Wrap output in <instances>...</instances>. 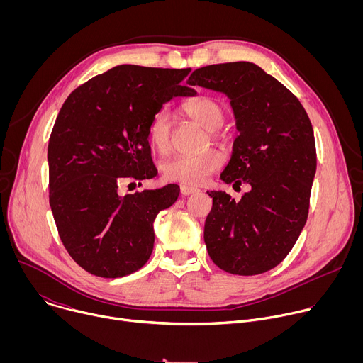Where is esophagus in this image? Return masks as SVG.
Returning <instances> with one entry per match:
<instances>
[{"label":"esophagus","mask_w":363,"mask_h":363,"mask_svg":"<svg viewBox=\"0 0 363 363\" xmlns=\"http://www.w3.org/2000/svg\"><path fill=\"white\" fill-rule=\"evenodd\" d=\"M196 192H199V189H198V188H195V186L181 185V194H182L184 196H186V195H191V194H196Z\"/></svg>","instance_id":"obj_1"}]
</instances>
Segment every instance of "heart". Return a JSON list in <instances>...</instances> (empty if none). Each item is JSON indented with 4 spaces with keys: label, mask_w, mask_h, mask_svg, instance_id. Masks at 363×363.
I'll use <instances>...</instances> for the list:
<instances>
[{
    "label": "heart",
    "mask_w": 363,
    "mask_h": 363,
    "mask_svg": "<svg viewBox=\"0 0 363 363\" xmlns=\"http://www.w3.org/2000/svg\"><path fill=\"white\" fill-rule=\"evenodd\" d=\"M185 115L202 129L214 136L224 123V111L211 97H198L184 106ZM172 116L167 109L160 111L149 122L147 138L158 152H167L171 142ZM224 164L223 153L208 149L196 155H177L162 165V174L168 181L184 185H201L217 172Z\"/></svg>",
    "instance_id": "heart-1"
}]
</instances>
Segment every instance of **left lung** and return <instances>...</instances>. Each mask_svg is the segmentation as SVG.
I'll return each instance as SVG.
<instances>
[{"instance_id": "left-lung-1", "label": "left lung", "mask_w": 363, "mask_h": 363, "mask_svg": "<svg viewBox=\"0 0 363 363\" xmlns=\"http://www.w3.org/2000/svg\"><path fill=\"white\" fill-rule=\"evenodd\" d=\"M188 82L230 99L238 136L220 178L250 185L237 202L206 191L213 198L206 250L227 273H266L284 260L307 220L316 174L312 123L298 99L254 63L205 66Z\"/></svg>"}]
</instances>
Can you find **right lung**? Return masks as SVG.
<instances>
[{
	"mask_svg": "<svg viewBox=\"0 0 363 363\" xmlns=\"http://www.w3.org/2000/svg\"><path fill=\"white\" fill-rule=\"evenodd\" d=\"M189 72L116 66L77 87L59 112L47 149L50 206L66 250L94 276L139 270L155 218L178 199L175 184L125 196L118 189L157 177L147 126L174 97L196 94L182 83Z\"/></svg>",
	"mask_w": 363,
	"mask_h": 363,
	"instance_id": "right-lung-1",
	"label": "right lung"
}]
</instances>
